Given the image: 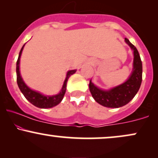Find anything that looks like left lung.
Returning <instances> with one entry per match:
<instances>
[{"instance_id": "left-lung-1", "label": "left lung", "mask_w": 158, "mask_h": 158, "mask_svg": "<svg viewBox=\"0 0 158 158\" xmlns=\"http://www.w3.org/2000/svg\"><path fill=\"white\" fill-rule=\"evenodd\" d=\"M125 41L134 54L133 68L127 80L108 90L98 88L90 80L89 89L94 100L107 108H117L128 104L138 92L142 82L143 66L139 52L128 39L126 38Z\"/></svg>"}]
</instances>
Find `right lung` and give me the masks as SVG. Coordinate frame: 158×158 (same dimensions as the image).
Returning a JSON list of instances; mask_svg holds the SVG:
<instances>
[{
    "label": "right lung",
    "instance_id": "obj_1",
    "mask_svg": "<svg viewBox=\"0 0 158 158\" xmlns=\"http://www.w3.org/2000/svg\"><path fill=\"white\" fill-rule=\"evenodd\" d=\"M25 44H23L22 48L21 49V51L19 52V58H18L17 63H16V74H17V83L19 85V88L21 93L23 94L25 98L30 103H32L33 106H35L40 108H50L52 107L57 106L61 102V100L64 98V94L66 92L67 82L69 77L76 73L77 70H68L67 73L66 78H65L64 84L62 85V88L58 94L52 96H46L40 93L39 91H36L29 88L23 80L21 77V73H20V59H21V53H22L23 49L24 48Z\"/></svg>",
    "mask_w": 158,
    "mask_h": 158
}]
</instances>
